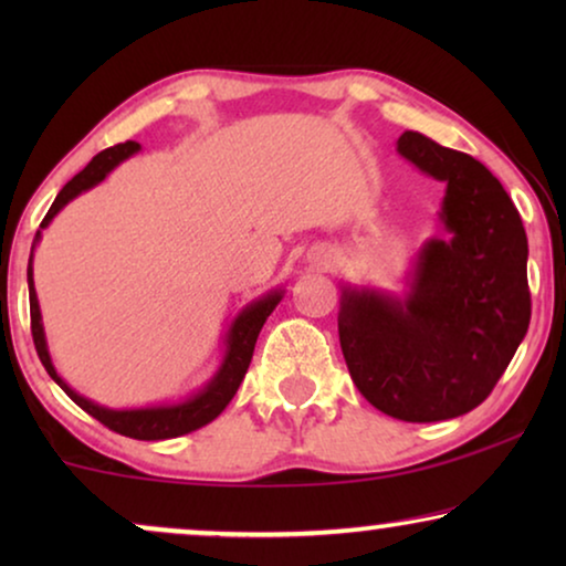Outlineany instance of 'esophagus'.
Returning <instances> with one entry per match:
<instances>
[{"label": "esophagus", "instance_id": "34e87169", "mask_svg": "<svg viewBox=\"0 0 566 566\" xmlns=\"http://www.w3.org/2000/svg\"><path fill=\"white\" fill-rule=\"evenodd\" d=\"M332 260H335V258H332V252H324V254H322V265H324V268H327Z\"/></svg>", "mask_w": 566, "mask_h": 566}]
</instances>
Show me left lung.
<instances>
[{
  "instance_id": "obj_1",
  "label": "left lung",
  "mask_w": 566,
  "mask_h": 566,
  "mask_svg": "<svg viewBox=\"0 0 566 566\" xmlns=\"http://www.w3.org/2000/svg\"><path fill=\"white\" fill-rule=\"evenodd\" d=\"M397 151L446 182L407 296L343 285L339 345L355 386L405 422L467 415L490 397L531 322L528 239L497 177L469 154L405 130Z\"/></svg>"
}]
</instances>
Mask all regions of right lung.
Listing matches in <instances>:
<instances>
[{"mask_svg":"<svg viewBox=\"0 0 566 566\" xmlns=\"http://www.w3.org/2000/svg\"><path fill=\"white\" fill-rule=\"evenodd\" d=\"M136 151H142V146L136 142H126V144H115L111 149L99 151L97 157H92L87 167L82 169L80 175H74L69 180L61 192L53 200V206L45 213V219L38 229V234L33 239V250L35 244L41 242V231L49 227L61 208L66 203H72L76 196L87 192L105 180L107 175L113 172L120 161H126L128 157H134ZM28 291H30V329H33V343L38 350V358H41L43 368L49 370V376L56 381L61 389L66 391V397L80 405L84 412L95 417L115 432L126 438H136V440H167V438H180L188 436V432L203 428V424L213 422L219 417L234 394L242 384V378L250 368L252 353H254V343H258V335L262 329V324L273 308L281 304L283 298V289H275L265 293V296L254 298L252 304H247L242 312L237 314V319L231 322V327L227 332V339H223V360L219 370H216L211 381H208L203 389H198L196 394H190L188 399L182 401H172V405H154V407H136V409H111L97 405L82 394H76L72 386H69L64 378L56 374L53 368L51 353H49V343H45V332H43V319H41V306H38V296H35V283H33V254L28 260Z\"/></svg>","mask_w":566,"mask_h":566,"instance_id":"add662e5","label":"right lung"}]
</instances>
